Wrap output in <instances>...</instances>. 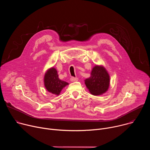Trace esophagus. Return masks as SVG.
I'll list each match as a JSON object with an SVG mask.
<instances>
[{
  "mask_svg": "<svg viewBox=\"0 0 150 150\" xmlns=\"http://www.w3.org/2000/svg\"><path fill=\"white\" fill-rule=\"evenodd\" d=\"M78 80V78L76 77H71V81L72 82H75V81H77Z\"/></svg>",
  "mask_w": 150,
  "mask_h": 150,
  "instance_id": "obj_1",
  "label": "esophagus"
}]
</instances>
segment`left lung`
<instances>
[{
	"label": "left lung",
	"instance_id": "obj_1",
	"mask_svg": "<svg viewBox=\"0 0 150 150\" xmlns=\"http://www.w3.org/2000/svg\"><path fill=\"white\" fill-rule=\"evenodd\" d=\"M85 83L91 94L101 95L108 90L110 76L103 67L96 65L92 69L91 76L85 80Z\"/></svg>",
	"mask_w": 150,
	"mask_h": 150
}]
</instances>
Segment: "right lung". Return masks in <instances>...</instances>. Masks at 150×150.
<instances>
[{"mask_svg": "<svg viewBox=\"0 0 150 150\" xmlns=\"http://www.w3.org/2000/svg\"><path fill=\"white\" fill-rule=\"evenodd\" d=\"M45 86L47 90L55 95H59L62 90L69 83L59 78L57 70L52 68L46 72L44 78Z\"/></svg>", "mask_w": 150, "mask_h": 150, "instance_id": "add662e5", "label": "right lung"}]
</instances>
